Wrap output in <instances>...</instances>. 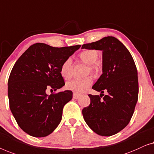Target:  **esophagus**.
Here are the masks:
<instances>
[{"label": "esophagus", "instance_id": "esophagus-1", "mask_svg": "<svg viewBox=\"0 0 154 154\" xmlns=\"http://www.w3.org/2000/svg\"><path fill=\"white\" fill-rule=\"evenodd\" d=\"M81 96V95L77 94V93H73V98L75 99H77L78 98H79V97Z\"/></svg>", "mask_w": 154, "mask_h": 154}]
</instances>
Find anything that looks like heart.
I'll use <instances>...</instances> for the list:
<instances>
[{"instance_id": "obj_1", "label": "heart", "mask_w": 154, "mask_h": 154, "mask_svg": "<svg viewBox=\"0 0 154 154\" xmlns=\"http://www.w3.org/2000/svg\"><path fill=\"white\" fill-rule=\"evenodd\" d=\"M99 56L98 51L94 49H87L84 50L79 54L80 59L84 63L88 66V70L91 72L96 75L98 73L99 68L98 66L94 63L97 61ZM72 60L71 58H68L63 63L60 67V75L64 79H69L72 74ZM93 83L92 78L87 77L83 79H73L68 82L66 84V88L73 91L83 93L88 89Z\"/></svg>"}]
</instances>
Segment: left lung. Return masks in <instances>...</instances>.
Returning a JSON list of instances; mask_svg holds the SVG:
<instances>
[{
	"label": "left lung",
	"mask_w": 154,
	"mask_h": 154,
	"mask_svg": "<svg viewBox=\"0 0 154 154\" xmlns=\"http://www.w3.org/2000/svg\"><path fill=\"white\" fill-rule=\"evenodd\" d=\"M82 49L103 51V74L92 86L100 94L88 95L91 103L82 109L84 119L99 135H115L128 124L137 102L135 63L126 47L112 36L83 45ZM104 91L108 94L101 99Z\"/></svg>",
	"instance_id": "left-lung-1"
}]
</instances>
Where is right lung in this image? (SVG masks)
I'll return each mask as SVG.
<instances>
[{
    "label": "right lung",
    "instance_id": "right-lung-1",
    "mask_svg": "<svg viewBox=\"0 0 154 154\" xmlns=\"http://www.w3.org/2000/svg\"><path fill=\"white\" fill-rule=\"evenodd\" d=\"M80 47L58 48L35 43L15 63L8 79V98L13 116L25 133L46 137L59 125L72 92L66 90L49 96L46 89L56 91L65 85L60 67Z\"/></svg>",
    "mask_w": 154,
    "mask_h": 154
}]
</instances>
